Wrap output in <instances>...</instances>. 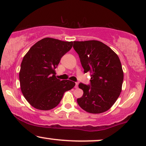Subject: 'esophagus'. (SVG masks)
I'll return each instance as SVG.
<instances>
[{
  "label": "esophagus",
  "instance_id": "esophagus-1",
  "mask_svg": "<svg viewBox=\"0 0 146 146\" xmlns=\"http://www.w3.org/2000/svg\"><path fill=\"white\" fill-rule=\"evenodd\" d=\"M78 82H75V88H78Z\"/></svg>",
  "mask_w": 146,
  "mask_h": 146
}]
</instances>
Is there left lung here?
<instances>
[{
    "mask_svg": "<svg viewBox=\"0 0 146 146\" xmlns=\"http://www.w3.org/2000/svg\"><path fill=\"white\" fill-rule=\"evenodd\" d=\"M84 73L91 75L90 86L80 83L83 96L77 99L80 108L91 113H101L111 108L122 91L124 73L119 57L96 40L73 41Z\"/></svg>",
    "mask_w": 146,
    "mask_h": 146,
    "instance_id": "1",
    "label": "left lung"
}]
</instances>
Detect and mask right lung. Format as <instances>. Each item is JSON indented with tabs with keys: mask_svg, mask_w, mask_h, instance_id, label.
Here are the masks:
<instances>
[{
	"mask_svg": "<svg viewBox=\"0 0 146 146\" xmlns=\"http://www.w3.org/2000/svg\"><path fill=\"white\" fill-rule=\"evenodd\" d=\"M72 47L73 41L47 37L36 42L24 56L19 73L20 88L33 108L39 110L56 108L64 93L75 86L72 81L56 78L55 71L61 58Z\"/></svg>",
	"mask_w": 146,
	"mask_h": 146,
	"instance_id": "obj_1",
	"label": "right lung"
}]
</instances>
